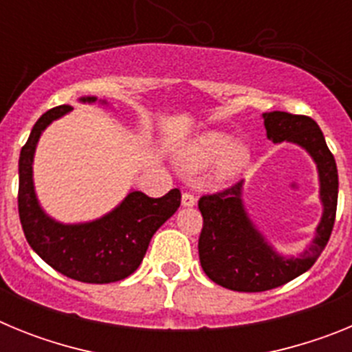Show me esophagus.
<instances>
[{"instance_id": "1", "label": "esophagus", "mask_w": 352, "mask_h": 352, "mask_svg": "<svg viewBox=\"0 0 352 352\" xmlns=\"http://www.w3.org/2000/svg\"><path fill=\"white\" fill-rule=\"evenodd\" d=\"M182 206H185V208L195 206V197H194V195L188 194V192H185V194L182 195Z\"/></svg>"}]
</instances>
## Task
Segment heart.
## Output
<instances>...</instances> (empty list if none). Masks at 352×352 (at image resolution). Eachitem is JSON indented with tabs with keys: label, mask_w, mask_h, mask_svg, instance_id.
Here are the masks:
<instances>
[{
	"label": "heart",
	"mask_w": 352,
	"mask_h": 352,
	"mask_svg": "<svg viewBox=\"0 0 352 352\" xmlns=\"http://www.w3.org/2000/svg\"><path fill=\"white\" fill-rule=\"evenodd\" d=\"M178 162L186 173H201L213 166L211 182L214 185H227L248 166L250 151L243 142L234 141L232 133L206 130L183 146Z\"/></svg>",
	"instance_id": "obj_1"
}]
</instances>
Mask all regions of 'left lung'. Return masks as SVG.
<instances>
[{"mask_svg": "<svg viewBox=\"0 0 352 352\" xmlns=\"http://www.w3.org/2000/svg\"><path fill=\"white\" fill-rule=\"evenodd\" d=\"M263 120L270 141L300 146L316 162L322 214L309 248L296 257L284 256L252 222L243 203V182L201 197L199 210L204 220L199 236L201 266L214 284L239 292L280 287L312 268L328 243L337 213V164L319 125L309 116L282 111L264 113Z\"/></svg>", "mask_w": 352, "mask_h": 352, "instance_id": "1", "label": "left lung"}]
</instances>
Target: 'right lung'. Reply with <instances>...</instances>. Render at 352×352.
Segmentation results:
<instances>
[{
  "instance_id": "obj_1",
  "label": "right lung",
  "mask_w": 352,
  "mask_h": 352,
  "mask_svg": "<svg viewBox=\"0 0 352 352\" xmlns=\"http://www.w3.org/2000/svg\"><path fill=\"white\" fill-rule=\"evenodd\" d=\"M96 96H80L82 104H95ZM102 105L107 102L100 100ZM74 107L60 105L38 118L19 157V217L28 243L61 275L86 284L123 280L139 268L148 245L162 223L182 203L173 188L164 197H148L130 190L114 210L91 222L63 223L40 206L33 183V158L42 132Z\"/></svg>"
}]
</instances>
